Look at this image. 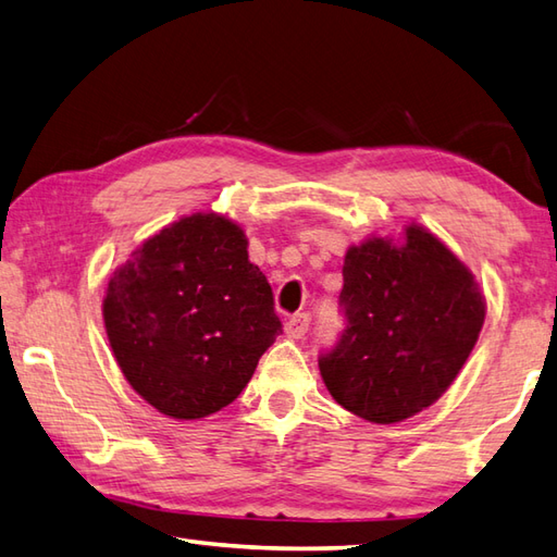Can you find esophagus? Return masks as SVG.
<instances>
[{"mask_svg":"<svg viewBox=\"0 0 557 557\" xmlns=\"http://www.w3.org/2000/svg\"><path fill=\"white\" fill-rule=\"evenodd\" d=\"M309 325H311V315L309 313L292 315L289 321L285 323V335L292 337V339H301L306 333H309Z\"/></svg>","mask_w":557,"mask_h":557,"instance_id":"1","label":"esophagus"}]
</instances>
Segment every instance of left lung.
<instances>
[{
	"label": "left lung",
	"instance_id": "1",
	"mask_svg": "<svg viewBox=\"0 0 557 557\" xmlns=\"http://www.w3.org/2000/svg\"><path fill=\"white\" fill-rule=\"evenodd\" d=\"M339 306L347 327L318 359L337 405L371 423L431 407L474 349L486 299L471 270L421 224L405 242L349 246Z\"/></svg>",
	"mask_w": 557,
	"mask_h": 557
}]
</instances>
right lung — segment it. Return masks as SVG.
Segmentation results:
<instances>
[{
    "instance_id": "obj_1",
    "label": "right lung",
    "mask_w": 557,
    "mask_h": 557,
    "mask_svg": "<svg viewBox=\"0 0 557 557\" xmlns=\"http://www.w3.org/2000/svg\"><path fill=\"white\" fill-rule=\"evenodd\" d=\"M239 224L194 212L140 244L102 299L124 377L164 417L191 421L242 395L282 333Z\"/></svg>"
}]
</instances>
